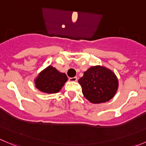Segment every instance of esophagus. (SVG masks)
<instances>
[{
    "label": "esophagus",
    "instance_id": "esophagus-1",
    "mask_svg": "<svg viewBox=\"0 0 146 146\" xmlns=\"http://www.w3.org/2000/svg\"><path fill=\"white\" fill-rule=\"evenodd\" d=\"M69 81L71 82H77V77H71V78L69 79Z\"/></svg>",
    "mask_w": 146,
    "mask_h": 146
}]
</instances>
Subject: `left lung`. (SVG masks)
Here are the masks:
<instances>
[{
  "mask_svg": "<svg viewBox=\"0 0 146 146\" xmlns=\"http://www.w3.org/2000/svg\"><path fill=\"white\" fill-rule=\"evenodd\" d=\"M78 82L84 98L93 104L109 101L118 88V80L115 73L99 65L89 68Z\"/></svg>",
  "mask_w": 146,
  "mask_h": 146,
  "instance_id": "left-lung-1",
  "label": "left lung"
}]
</instances>
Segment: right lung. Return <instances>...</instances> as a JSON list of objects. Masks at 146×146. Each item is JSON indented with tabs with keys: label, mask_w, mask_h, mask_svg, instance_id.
<instances>
[{
	"label": "right lung",
	"mask_w": 146,
	"mask_h": 146,
	"mask_svg": "<svg viewBox=\"0 0 146 146\" xmlns=\"http://www.w3.org/2000/svg\"><path fill=\"white\" fill-rule=\"evenodd\" d=\"M68 80L64 73L59 72L52 66H47L41 71L34 80L36 87L44 93L59 92Z\"/></svg>",
	"instance_id": "obj_1"
}]
</instances>
